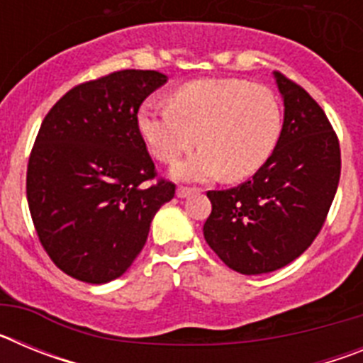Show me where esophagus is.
<instances>
[{"mask_svg":"<svg viewBox=\"0 0 363 363\" xmlns=\"http://www.w3.org/2000/svg\"><path fill=\"white\" fill-rule=\"evenodd\" d=\"M196 191V189H192V187H184V185H182V187H178L176 189V196L178 198H187V196H191L192 192Z\"/></svg>","mask_w":363,"mask_h":363,"instance_id":"1","label":"esophagus"}]
</instances>
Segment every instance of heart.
<instances>
[{
	"label": "heart",
	"mask_w": 363,
	"mask_h": 363,
	"mask_svg": "<svg viewBox=\"0 0 363 363\" xmlns=\"http://www.w3.org/2000/svg\"><path fill=\"white\" fill-rule=\"evenodd\" d=\"M281 105L265 85L238 78H205L178 86L169 105L145 104L138 130L150 152L172 163L200 140L203 149L174 167L184 179H242L272 154L281 133Z\"/></svg>",
	"instance_id": "b5f03b06"
}]
</instances>
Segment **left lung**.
<instances>
[{"mask_svg":"<svg viewBox=\"0 0 363 363\" xmlns=\"http://www.w3.org/2000/svg\"><path fill=\"white\" fill-rule=\"evenodd\" d=\"M284 127L249 182L209 191L205 242L233 271L264 274L296 259L322 230L340 182V143L325 112L293 79L274 72Z\"/></svg>","mask_w":363,"mask_h":363,"instance_id":"left-lung-1","label":"left lung"}]
</instances>
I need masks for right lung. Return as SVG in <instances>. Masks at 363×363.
<instances>
[{
	"label": "right lung",
	"mask_w": 363,
	"mask_h": 363,
	"mask_svg": "<svg viewBox=\"0 0 363 363\" xmlns=\"http://www.w3.org/2000/svg\"><path fill=\"white\" fill-rule=\"evenodd\" d=\"M167 82L156 70H118L70 89L40 127L27 167L38 238L56 267L86 284L116 280L133 265L150 221L174 198L156 178L138 130L143 99Z\"/></svg>",
	"instance_id": "obj_1"
}]
</instances>
